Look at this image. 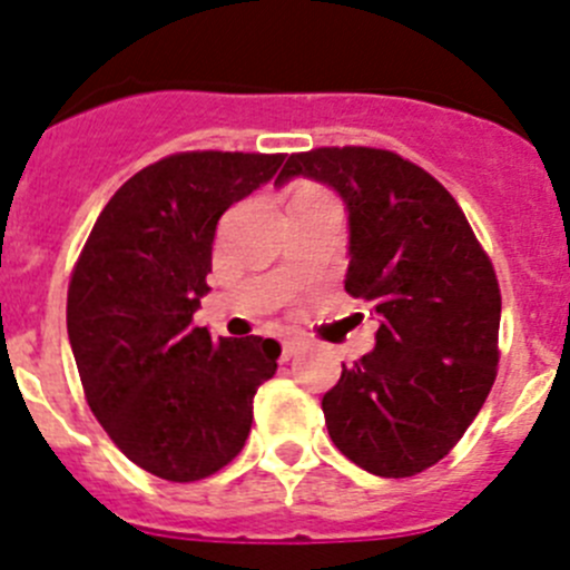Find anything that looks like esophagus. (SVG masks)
I'll return each instance as SVG.
<instances>
[{"mask_svg": "<svg viewBox=\"0 0 570 570\" xmlns=\"http://www.w3.org/2000/svg\"><path fill=\"white\" fill-rule=\"evenodd\" d=\"M303 348H306V343H303V340H284V360L297 357Z\"/></svg>", "mask_w": 570, "mask_h": 570, "instance_id": "obj_1", "label": "esophagus"}]
</instances>
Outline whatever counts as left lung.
<instances>
[{
  "instance_id": "left-lung-1",
  "label": "left lung",
  "mask_w": 570,
  "mask_h": 570,
  "mask_svg": "<svg viewBox=\"0 0 570 570\" xmlns=\"http://www.w3.org/2000/svg\"><path fill=\"white\" fill-rule=\"evenodd\" d=\"M328 185L348 213L345 292L380 321L376 345L323 396L345 459L407 478L444 459L487 402L498 365L501 289L450 190L382 148L292 154L275 185Z\"/></svg>"
}]
</instances>
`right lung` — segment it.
Instances as JSON below:
<instances>
[{
	"label": "right lung",
	"instance_id": "1",
	"mask_svg": "<svg viewBox=\"0 0 570 570\" xmlns=\"http://www.w3.org/2000/svg\"><path fill=\"white\" fill-rule=\"evenodd\" d=\"M284 154L190 151L137 171L100 210L69 281L67 334L95 419L129 461L199 481L242 453L281 345L194 323L222 213Z\"/></svg>",
	"mask_w": 570,
	"mask_h": 570
}]
</instances>
